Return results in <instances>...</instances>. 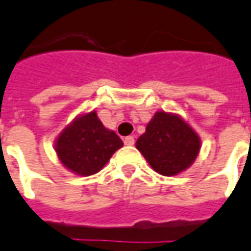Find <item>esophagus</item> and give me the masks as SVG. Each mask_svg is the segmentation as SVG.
I'll return each instance as SVG.
<instances>
[{"label":"esophagus","instance_id":"esophagus-1","mask_svg":"<svg viewBox=\"0 0 251 251\" xmlns=\"http://www.w3.org/2000/svg\"><path fill=\"white\" fill-rule=\"evenodd\" d=\"M124 143H126L127 146H132V145L135 143L134 136H126V138H124Z\"/></svg>","mask_w":251,"mask_h":251}]
</instances>
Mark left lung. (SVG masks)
I'll return each instance as SVG.
<instances>
[{
	"instance_id": "8db88e82",
	"label": "left lung",
	"mask_w": 251,
	"mask_h": 251,
	"mask_svg": "<svg viewBox=\"0 0 251 251\" xmlns=\"http://www.w3.org/2000/svg\"><path fill=\"white\" fill-rule=\"evenodd\" d=\"M201 148L200 136L179 116L157 112L138 138L136 149L160 175L174 176L187 169Z\"/></svg>"
}]
</instances>
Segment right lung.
Returning <instances> with one entry per match:
<instances>
[{"mask_svg": "<svg viewBox=\"0 0 251 251\" xmlns=\"http://www.w3.org/2000/svg\"><path fill=\"white\" fill-rule=\"evenodd\" d=\"M123 141L109 131L96 112L77 117L57 138L56 151L65 168L77 175L89 176L103 168Z\"/></svg>", "mask_w": 251, "mask_h": 251, "instance_id": "1", "label": "right lung"}]
</instances>
